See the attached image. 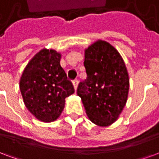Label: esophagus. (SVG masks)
Instances as JSON below:
<instances>
[{
  "instance_id": "1",
  "label": "esophagus",
  "mask_w": 159,
  "mask_h": 159,
  "mask_svg": "<svg viewBox=\"0 0 159 159\" xmlns=\"http://www.w3.org/2000/svg\"><path fill=\"white\" fill-rule=\"evenodd\" d=\"M73 84H74V87H75V89H77V85H78V80H73Z\"/></svg>"
}]
</instances>
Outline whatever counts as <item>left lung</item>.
I'll list each match as a JSON object with an SVG mask.
<instances>
[{"mask_svg":"<svg viewBox=\"0 0 159 159\" xmlns=\"http://www.w3.org/2000/svg\"><path fill=\"white\" fill-rule=\"evenodd\" d=\"M84 65L87 77L80 82L77 95L93 123L109 126L122 111L128 95L125 63L115 48L99 40L85 50Z\"/></svg>","mask_w":159,"mask_h":159,"instance_id":"obj_1","label":"left lung"}]
</instances>
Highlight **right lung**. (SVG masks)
Segmentation results:
<instances>
[{
    "label": "right lung",
    "instance_id": "obj_1",
    "mask_svg": "<svg viewBox=\"0 0 159 159\" xmlns=\"http://www.w3.org/2000/svg\"><path fill=\"white\" fill-rule=\"evenodd\" d=\"M60 58L55 50H41L28 63L20 80L25 106L44 122L55 120L64 110L65 98L75 92L60 66Z\"/></svg>",
    "mask_w": 159,
    "mask_h": 159
}]
</instances>
